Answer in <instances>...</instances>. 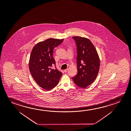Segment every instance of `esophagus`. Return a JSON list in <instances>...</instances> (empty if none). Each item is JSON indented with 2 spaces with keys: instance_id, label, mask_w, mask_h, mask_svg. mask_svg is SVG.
Listing matches in <instances>:
<instances>
[{
  "instance_id": "esophagus-1",
  "label": "esophagus",
  "mask_w": 131,
  "mask_h": 131,
  "mask_svg": "<svg viewBox=\"0 0 131 131\" xmlns=\"http://www.w3.org/2000/svg\"><path fill=\"white\" fill-rule=\"evenodd\" d=\"M68 71V69H65L64 70V72L65 73H67Z\"/></svg>"
}]
</instances>
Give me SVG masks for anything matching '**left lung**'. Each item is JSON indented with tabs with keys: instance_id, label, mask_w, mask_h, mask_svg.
Returning a JSON list of instances; mask_svg holds the SVG:
<instances>
[{
	"instance_id": "1",
	"label": "left lung",
	"mask_w": 131,
	"mask_h": 131,
	"mask_svg": "<svg viewBox=\"0 0 131 131\" xmlns=\"http://www.w3.org/2000/svg\"><path fill=\"white\" fill-rule=\"evenodd\" d=\"M72 38L77 47L78 73L72 79L77 86L86 88L94 81L98 75L100 65L99 56L89 39L80 37Z\"/></svg>"
}]
</instances>
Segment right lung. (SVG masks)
I'll return each mask as SVG.
<instances>
[{"mask_svg": "<svg viewBox=\"0 0 131 131\" xmlns=\"http://www.w3.org/2000/svg\"><path fill=\"white\" fill-rule=\"evenodd\" d=\"M64 39L50 38L40 42L33 48L29 60V69L32 77L39 86L49 90L58 84L62 73L58 70L53 57L54 48ZM55 65V69L52 68Z\"/></svg>", "mask_w": 131, "mask_h": 131, "instance_id": "right-lung-1", "label": "right lung"}]
</instances>
